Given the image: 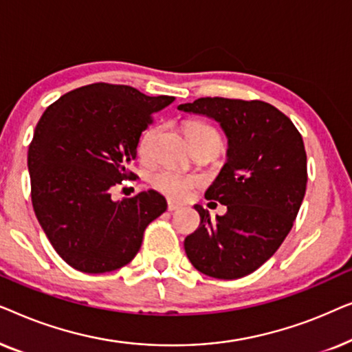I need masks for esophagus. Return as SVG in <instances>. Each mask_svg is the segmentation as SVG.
<instances>
[{
	"instance_id": "esophagus-1",
	"label": "esophagus",
	"mask_w": 352,
	"mask_h": 352,
	"mask_svg": "<svg viewBox=\"0 0 352 352\" xmlns=\"http://www.w3.org/2000/svg\"><path fill=\"white\" fill-rule=\"evenodd\" d=\"M179 208H181L179 204H176V201H173V200H168V211H176Z\"/></svg>"
}]
</instances>
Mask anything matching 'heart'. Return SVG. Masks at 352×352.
Segmentation results:
<instances>
[{"mask_svg": "<svg viewBox=\"0 0 352 352\" xmlns=\"http://www.w3.org/2000/svg\"><path fill=\"white\" fill-rule=\"evenodd\" d=\"M155 129H148V131L144 134L141 142H139V155L144 160H148L152 155V141L153 136H155ZM204 133H214V129H211L206 124L194 123L189 124L186 129L187 138L197 136V134ZM151 184L155 187L158 192H162L163 195L170 197V199L175 200H184L187 195L190 194V190L200 184V179L195 176L182 175V173L173 171V170H160L155 171L151 176Z\"/></svg>", "mask_w": 352, "mask_h": 352, "instance_id": "b5f03b06", "label": "heart"}]
</instances>
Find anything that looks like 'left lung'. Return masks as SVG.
I'll use <instances>...</instances> for the list:
<instances>
[{"label": "left lung", "instance_id": "8db88e82", "mask_svg": "<svg viewBox=\"0 0 352 352\" xmlns=\"http://www.w3.org/2000/svg\"><path fill=\"white\" fill-rule=\"evenodd\" d=\"M219 123L228 160L205 197L228 206L211 221L195 205L200 226L184 240L197 271L232 280L263 266L290 232L305 199L307 170L301 134L280 110L263 100L200 98L177 105Z\"/></svg>", "mask_w": 352, "mask_h": 352}]
</instances>
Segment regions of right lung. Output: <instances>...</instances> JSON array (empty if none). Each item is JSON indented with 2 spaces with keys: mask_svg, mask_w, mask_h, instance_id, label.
<instances>
[{
  "mask_svg": "<svg viewBox=\"0 0 352 352\" xmlns=\"http://www.w3.org/2000/svg\"><path fill=\"white\" fill-rule=\"evenodd\" d=\"M173 100L94 83L62 96L38 122L28 148L33 210L57 254L76 271L126 266L147 226L166 211L165 197L153 189L118 201L110 189L136 177L129 165L139 138Z\"/></svg>",
  "mask_w": 352,
  "mask_h": 352,
  "instance_id": "1",
  "label": "right lung"
}]
</instances>
